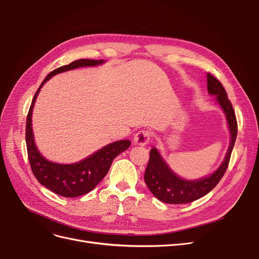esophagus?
Listing matches in <instances>:
<instances>
[{
    "instance_id": "obj_1",
    "label": "esophagus",
    "mask_w": 259,
    "mask_h": 259,
    "mask_svg": "<svg viewBox=\"0 0 259 259\" xmlns=\"http://www.w3.org/2000/svg\"><path fill=\"white\" fill-rule=\"evenodd\" d=\"M151 139V132H149L147 130L139 131L136 133V135L134 136V143L139 146H146Z\"/></svg>"
}]
</instances>
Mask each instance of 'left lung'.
Wrapping results in <instances>:
<instances>
[{"instance_id":"8db88e82","label":"left lung","mask_w":259,"mask_h":259,"mask_svg":"<svg viewBox=\"0 0 259 259\" xmlns=\"http://www.w3.org/2000/svg\"><path fill=\"white\" fill-rule=\"evenodd\" d=\"M207 91L210 95H216V100L223 108L228 121L231 142L222 165L213 174L198 180H186L178 177L162 159L155 148L150 150V158L145 171V183L154 197L169 204H185L204 197L214 189L228 168L230 155L238 134V123L236 113L223 84L216 77L207 73Z\"/></svg>"}]
</instances>
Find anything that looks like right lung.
<instances>
[{"label":"right lung","mask_w":259,"mask_h":259,"mask_svg":"<svg viewBox=\"0 0 259 259\" xmlns=\"http://www.w3.org/2000/svg\"><path fill=\"white\" fill-rule=\"evenodd\" d=\"M104 62L105 60L103 59H79L72 61L71 64L67 66L55 69L41 83L29 109L26 125V143L31 169H32V173L38 180V183L51 191L61 195V197L75 198L92 191L101 182V179L107 175L115 156L126 150L131 146V142L130 140H119V142L109 144L79 163H53L46 160L35 147L33 132L32 127H31V125H32V120H31L32 109L38 92H40L44 83L49 81L53 75L79 67L97 66L104 64Z\"/></svg>","instance_id":"add662e5"}]
</instances>
